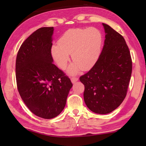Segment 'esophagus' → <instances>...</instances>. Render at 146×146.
Here are the masks:
<instances>
[{"label": "esophagus", "mask_w": 146, "mask_h": 146, "mask_svg": "<svg viewBox=\"0 0 146 146\" xmlns=\"http://www.w3.org/2000/svg\"><path fill=\"white\" fill-rule=\"evenodd\" d=\"M71 82H72V83H75L78 80V78L75 77V76H73V77L71 78Z\"/></svg>", "instance_id": "esophagus-1"}]
</instances>
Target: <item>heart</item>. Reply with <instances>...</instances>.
I'll return each mask as SVG.
<instances>
[{"label": "heart", "mask_w": 146, "mask_h": 146, "mask_svg": "<svg viewBox=\"0 0 146 146\" xmlns=\"http://www.w3.org/2000/svg\"><path fill=\"white\" fill-rule=\"evenodd\" d=\"M102 43V35L97 29H70L60 36L58 44L51 46V54L62 70L67 66L71 54L75 63L68 71L75 74L80 69L87 71L95 65L100 56Z\"/></svg>", "instance_id": "1"}]
</instances>
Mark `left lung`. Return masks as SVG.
I'll return each instance as SVG.
<instances>
[{
    "label": "left lung",
    "mask_w": 146,
    "mask_h": 146,
    "mask_svg": "<svg viewBox=\"0 0 146 146\" xmlns=\"http://www.w3.org/2000/svg\"><path fill=\"white\" fill-rule=\"evenodd\" d=\"M104 45L93 68L80 77L84 85V99L91 111L107 114L117 109L126 97L132 73L129 48L120 33L108 24Z\"/></svg>",
    "instance_id": "8db88e82"
}]
</instances>
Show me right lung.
Segmentation results:
<instances>
[{
	"label": "right lung",
	"instance_id": "1",
	"mask_svg": "<svg viewBox=\"0 0 146 146\" xmlns=\"http://www.w3.org/2000/svg\"><path fill=\"white\" fill-rule=\"evenodd\" d=\"M53 27L38 29L17 53L16 80L24 104L38 117L50 119L62 111L70 89V78L53 63Z\"/></svg>",
	"mask_w": 146,
	"mask_h": 146
}]
</instances>
